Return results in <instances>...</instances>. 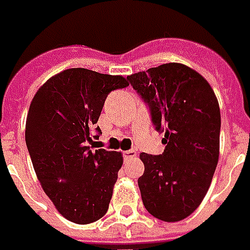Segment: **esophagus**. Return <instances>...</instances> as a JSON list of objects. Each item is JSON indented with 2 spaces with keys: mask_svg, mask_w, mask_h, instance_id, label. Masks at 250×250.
<instances>
[{
  "mask_svg": "<svg viewBox=\"0 0 250 250\" xmlns=\"http://www.w3.org/2000/svg\"><path fill=\"white\" fill-rule=\"evenodd\" d=\"M123 157L125 161H127V159L133 158V157H136V151L134 150H126V151H124L123 153Z\"/></svg>",
  "mask_w": 250,
  "mask_h": 250,
  "instance_id": "1",
  "label": "esophagus"
}]
</instances>
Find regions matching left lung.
Instances as JSON below:
<instances>
[{"label": "left lung", "instance_id": "obj_1", "mask_svg": "<svg viewBox=\"0 0 250 250\" xmlns=\"http://www.w3.org/2000/svg\"><path fill=\"white\" fill-rule=\"evenodd\" d=\"M127 80L147 105L154 129L165 133L162 154H140L144 206L159 220H183L202 203L219 161L221 118L215 92L181 63L153 67Z\"/></svg>", "mask_w": 250, "mask_h": 250}]
</instances>
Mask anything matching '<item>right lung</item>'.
<instances>
[{
	"instance_id": "right-lung-1",
	"label": "right lung",
	"mask_w": 250,
	"mask_h": 250,
	"mask_svg": "<svg viewBox=\"0 0 250 250\" xmlns=\"http://www.w3.org/2000/svg\"><path fill=\"white\" fill-rule=\"evenodd\" d=\"M129 85L123 76L69 68L35 93L26 120V146L35 174L62 216L89 224L104 216L123 155L92 150L105 99Z\"/></svg>"
}]
</instances>
